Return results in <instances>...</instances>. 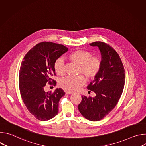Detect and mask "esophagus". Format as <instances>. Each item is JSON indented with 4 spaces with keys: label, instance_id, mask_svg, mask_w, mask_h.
<instances>
[{
    "label": "esophagus",
    "instance_id": "1",
    "mask_svg": "<svg viewBox=\"0 0 146 146\" xmlns=\"http://www.w3.org/2000/svg\"><path fill=\"white\" fill-rule=\"evenodd\" d=\"M73 93V92L72 91H66V94H72Z\"/></svg>",
    "mask_w": 146,
    "mask_h": 146
}]
</instances>
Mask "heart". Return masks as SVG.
Wrapping results in <instances>:
<instances>
[{"label": "heart", "mask_w": 146, "mask_h": 146, "mask_svg": "<svg viewBox=\"0 0 146 146\" xmlns=\"http://www.w3.org/2000/svg\"><path fill=\"white\" fill-rule=\"evenodd\" d=\"M69 59L80 66L79 73L84 74L89 80L95 79L99 74L102 60L99 56H92V54L87 51L78 50L73 51L69 55ZM55 73L60 76L65 74V61L62 58H57L54 63ZM86 82V78L82 75L77 77L67 76L62 78L59 85L66 90L75 91L79 89Z\"/></svg>", "instance_id": "b5f03b06"}]
</instances>
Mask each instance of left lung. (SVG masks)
<instances>
[{
	"mask_svg": "<svg viewBox=\"0 0 146 146\" xmlns=\"http://www.w3.org/2000/svg\"><path fill=\"white\" fill-rule=\"evenodd\" d=\"M90 45L99 47L102 67L98 76L87 86L96 96L82 95L78 109L86 119L98 121L109 114L117 104L124 87L125 69L119 55L109 44L95 41Z\"/></svg>",
	"mask_w": 146,
	"mask_h": 146,
	"instance_id": "8db88e82",
	"label": "left lung"
}]
</instances>
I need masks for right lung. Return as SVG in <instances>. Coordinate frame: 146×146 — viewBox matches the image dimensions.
I'll list each match as a JSON object with an SVG mask.
<instances>
[{"mask_svg":"<svg viewBox=\"0 0 146 146\" xmlns=\"http://www.w3.org/2000/svg\"><path fill=\"white\" fill-rule=\"evenodd\" d=\"M68 50L64 45L43 41L27 53L21 65L20 94L28 110L38 120H49L58 113L59 101L65 92L61 88L46 92L44 87L47 83L56 85L51 78L56 75L54 63Z\"/></svg>","mask_w":146,"mask_h":146,"instance_id":"add662e5","label":"right lung"}]
</instances>
